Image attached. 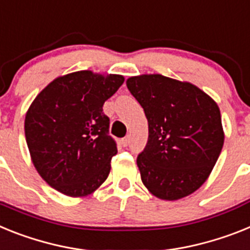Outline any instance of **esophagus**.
<instances>
[{"label": "esophagus", "mask_w": 250, "mask_h": 250, "mask_svg": "<svg viewBox=\"0 0 250 250\" xmlns=\"http://www.w3.org/2000/svg\"><path fill=\"white\" fill-rule=\"evenodd\" d=\"M121 144H122V146H128V144H129V137H125V138H122L121 140Z\"/></svg>", "instance_id": "obj_1"}]
</instances>
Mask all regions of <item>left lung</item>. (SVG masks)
Instances as JSON below:
<instances>
[{"mask_svg":"<svg viewBox=\"0 0 250 250\" xmlns=\"http://www.w3.org/2000/svg\"><path fill=\"white\" fill-rule=\"evenodd\" d=\"M125 83L148 123L147 144L137 157L142 183L160 200L189 196L209 177L224 146L217 103L196 85L159 73Z\"/></svg>","mask_w":250,"mask_h":250,"instance_id":"1","label":"left lung"}]
</instances>
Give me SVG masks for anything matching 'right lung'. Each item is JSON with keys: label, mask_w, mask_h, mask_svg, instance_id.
Wrapping results in <instances>:
<instances>
[{"label": "right lung", "mask_w": 250, "mask_h": 250, "mask_svg": "<svg viewBox=\"0 0 250 250\" xmlns=\"http://www.w3.org/2000/svg\"><path fill=\"white\" fill-rule=\"evenodd\" d=\"M125 77L76 71L50 81L25 114V138L38 174L64 196L86 197L110 173L118 150L103 104Z\"/></svg>", "instance_id": "obj_1"}]
</instances>
